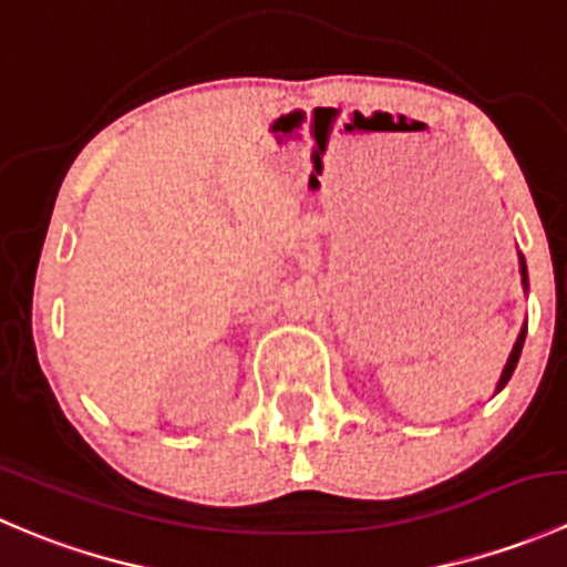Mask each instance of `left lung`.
<instances>
[{"mask_svg": "<svg viewBox=\"0 0 567 567\" xmlns=\"http://www.w3.org/2000/svg\"><path fill=\"white\" fill-rule=\"evenodd\" d=\"M522 277H524V288H527V285H529V279H527V262H524V257H522ZM524 337H527V323H524L522 334H518L516 346H513V351H511V359H507L505 370H502V379H499V384H496V392H499V390H502V386H505V384H507V381H511L513 370H516V364H518V357H522V348H524Z\"/></svg>", "mask_w": 567, "mask_h": 567, "instance_id": "left-lung-1", "label": "left lung"}]
</instances>
